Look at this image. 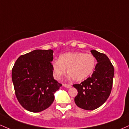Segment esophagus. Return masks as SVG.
Listing matches in <instances>:
<instances>
[{
	"instance_id": "obj_1",
	"label": "esophagus",
	"mask_w": 129,
	"mask_h": 129,
	"mask_svg": "<svg viewBox=\"0 0 129 129\" xmlns=\"http://www.w3.org/2000/svg\"><path fill=\"white\" fill-rule=\"evenodd\" d=\"M63 86L67 87V88H70V87H72V85H70V84H63Z\"/></svg>"
}]
</instances>
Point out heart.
<instances>
[{
  "instance_id": "b5f03b06",
  "label": "heart",
  "mask_w": 129,
  "mask_h": 129,
  "mask_svg": "<svg viewBox=\"0 0 129 129\" xmlns=\"http://www.w3.org/2000/svg\"><path fill=\"white\" fill-rule=\"evenodd\" d=\"M96 64L95 58L91 54L70 52L60 55L59 60L52 63L54 76L59 80L66 73L76 81L85 80L92 73Z\"/></svg>"
}]
</instances>
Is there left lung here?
<instances>
[{
    "label": "left lung",
    "mask_w": 129,
    "mask_h": 129,
    "mask_svg": "<svg viewBox=\"0 0 129 129\" xmlns=\"http://www.w3.org/2000/svg\"><path fill=\"white\" fill-rule=\"evenodd\" d=\"M97 63L90 77L80 84H73L78 90L75 102L86 110L98 108L107 101L111 93L114 77V67L105 54L90 50Z\"/></svg>",
    "instance_id": "8db88e82"
}]
</instances>
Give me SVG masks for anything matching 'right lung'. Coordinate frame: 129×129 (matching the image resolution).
Wrapping results in <instances>:
<instances>
[{
  "instance_id": "obj_1",
  "label": "right lung",
  "mask_w": 129,
  "mask_h": 129,
  "mask_svg": "<svg viewBox=\"0 0 129 129\" xmlns=\"http://www.w3.org/2000/svg\"><path fill=\"white\" fill-rule=\"evenodd\" d=\"M53 60V50L35 49L21 55L13 67L16 98L27 111L38 113L50 107L54 93L62 86L54 79Z\"/></svg>"
}]
</instances>
